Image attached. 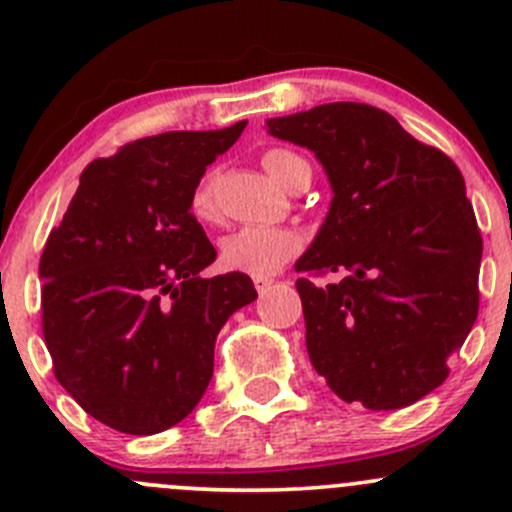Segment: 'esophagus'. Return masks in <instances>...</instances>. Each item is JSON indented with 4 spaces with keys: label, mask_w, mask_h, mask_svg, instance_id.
<instances>
[{
    "label": "esophagus",
    "mask_w": 512,
    "mask_h": 512,
    "mask_svg": "<svg viewBox=\"0 0 512 512\" xmlns=\"http://www.w3.org/2000/svg\"><path fill=\"white\" fill-rule=\"evenodd\" d=\"M272 282H275V280H272V277H255V289L260 294L267 292V289L272 287Z\"/></svg>",
    "instance_id": "obj_1"
}]
</instances>
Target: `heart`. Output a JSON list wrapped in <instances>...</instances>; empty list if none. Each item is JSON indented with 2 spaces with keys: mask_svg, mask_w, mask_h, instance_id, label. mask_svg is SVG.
<instances>
[{
  "mask_svg": "<svg viewBox=\"0 0 512 512\" xmlns=\"http://www.w3.org/2000/svg\"><path fill=\"white\" fill-rule=\"evenodd\" d=\"M304 160L297 153L272 148L262 156V165L270 173V178L280 185H289L292 173ZM193 213L198 218H210L215 213L213 200V178H205L193 193ZM302 247L297 232L287 227H270V225H245L240 230L230 232L220 242V265L230 272H242L252 277L275 275L285 262L292 260Z\"/></svg>",
  "mask_w": 512,
  "mask_h": 512,
  "instance_id": "1",
  "label": "heart"
}]
</instances>
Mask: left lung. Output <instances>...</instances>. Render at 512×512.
Segmentation results:
<instances>
[{"label":"left lung","instance_id":"left-lung-1","mask_svg":"<svg viewBox=\"0 0 512 512\" xmlns=\"http://www.w3.org/2000/svg\"><path fill=\"white\" fill-rule=\"evenodd\" d=\"M267 128L309 148L334 193L294 265L344 272L334 285L297 280L312 366L347 404L411 406L446 381L478 317L483 237L461 170L369 103H324Z\"/></svg>","mask_w":512,"mask_h":512}]
</instances>
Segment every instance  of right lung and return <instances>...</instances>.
I'll list each match as a JSON object with an SVG mask.
<instances>
[{"mask_svg": "<svg viewBox=\"0 0 512 512\" xmlns=\"http://www.w3.org/2000/svg\"><path fill=\"white\" fill-rule=\"evenodd\" d=\"M245 126L158 133L96 158L49 232L39 277L54 376L116 431L183 421L213 379L218 332L257 299L242 272L200 277L218 252L190 213L205 168Z\"/></svg>", "mask_w": 512, "mask_h": 512, "instance_id": "obj_1", "label": "right lung"}]
</instances>
